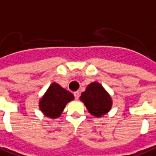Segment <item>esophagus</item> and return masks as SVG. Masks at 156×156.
I'll return each mask as SVG.
<instances>
[{"label":"esophagus","instance_id":"esophagus-1","mask_svg":"<svg viewBox=\"0 0 156 156\" xmlns=\"http://www.w3.org/2000/svg\"><path fill=\"white\" fill-rule=\"evenodd\" d=\"M73 95H74V98H75L76 99H78V98H79V96H80V93H79V91H75V92L73 93Z\"/></svg>","mask_w":156,"mask_h":156}]
</instances>
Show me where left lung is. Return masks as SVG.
Wrapping results in <instances>:
<instances>
[{
	"label": "left lung",
	"mask_w": 156,
	"mask_h": 156,
	"mask_svg": "<svg viewBox=\"0 0 156 156\" xmlns=\"http://www.w3.org/2000/svg\"><path fill=\"white\" fill-rule=\"evenodd\" d=\"M80 99L84 103L91 115L101 117L111 108V98L100 83L94 82L89 84L82 92Z\"/></svg>",
	"instance_id": "8db88e82"
}]
</instances>
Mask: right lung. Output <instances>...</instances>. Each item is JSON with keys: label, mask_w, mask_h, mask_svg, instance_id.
<instances>
[{"label": "right lung", "mask_w": 156, "mask_h": 156, "mask_svg": "<svg viewBox=\"0 0 156 156\" xmlns=\"http://www.w3.org/2000/svg\"><path fill=\"white\" fill-rule=\"evenodd\" d=\"M74 97L70 91L63 89L58 83H52L41 98L40 108L46 116L55 118L61 115L66 105Z\"/></svg>", "instance_id": "right-lung-1"}]
</instances>
